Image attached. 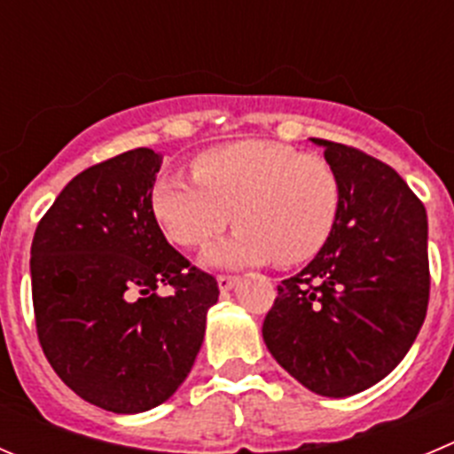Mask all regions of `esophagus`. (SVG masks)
<instances>
[{"instance_id":"34e87169","label":"esophagus","mask_w":454,"mask_h":454,"mask_svg":"<svg viewBox=\"0 0 454 454\" xmlns=\"http://www.w3.org/2000/svg\"><path fill=\"white\" fill-rule=\"evenodd\" d=\"M215 280H218L220 292H230V289L239 283V278H236V276H224V274H220Z\"/></svg>"}]
</instances>
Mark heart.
<instances>
[{"label": "heart", "instance_id": "1", "mask_svg": "<svg viewBox=\"0 0 454 454\" xmlns=\"http://www.w3.org/2000/svg\"><path fill=\"white\" fill-rule=\"evenodd\" d=\"M192 167L193 180L180 174L155 178L151 214L180 247L207 245L234 214L239 230L205 254V265H301L321 252L334 230L340 180L321 155L243 140L202 151Z\"/></svg>", "mask_w": 454, "mask_h": 454}]
</instances>
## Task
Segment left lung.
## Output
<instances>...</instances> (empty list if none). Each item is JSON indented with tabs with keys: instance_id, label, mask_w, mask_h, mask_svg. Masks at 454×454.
Masks as SVG:
<instances>
[{
	"instance_id": "1",
	"label": "left lung",
	"mask_w": 454,
	"mask_h": 454,
	"mask_svg": "<svg viewBox=\"0 0 454 454\" xmlns=\"http://www.w3.org/2000/svg\"><path fill=\"white\" fill-rule=\"evenodd\" d=\"M312 142L340 180L339 218L314 261L278 285L262 340L301 386L340 399L387 377L424 325L428 215L381 160Z\"/></svg>"
}]
</instances>
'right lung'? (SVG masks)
<instances>
[{
    "label": "right lung",
    "instance_id": "obj_1",
    "mask_svg": "<svg viewBox=\"0 0 454 454\" xmlns=\"http://www.w3.org/2000/svg\"><path fill=\"white\" fill-rule=\"evenodd\" d=\"M160 165L158 151L140 146L82 171L30 247L46 359L77 396L118 414L146 412L183 386L220 294L151 214ZM160 284L175 296L160 297Z\"/></svg>",
    "mask_w": 454,
    "mask_h": 454
}]
</instances>
